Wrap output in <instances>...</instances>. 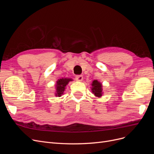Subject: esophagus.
I'll use <instances>...</instances> for the list:
<instances>
[{"instance_id":"34e87169","label":"esophagus","mask_w":154,"mask_h":154,"mask_svg":"<svg viewBox=\"0 0 154 154\" xmlns=\"http://www.w3.org/2000/svg\"><path fill=\"white\" fill-rule=\"evenodd\" d=\"M76 80L77 81H82L83 80V76L82 75H76Z\"/></svg>"}]
</instances>
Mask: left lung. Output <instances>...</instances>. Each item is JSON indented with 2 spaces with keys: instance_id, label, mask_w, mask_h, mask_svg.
<instances>
[{
  "instance_id": "1",
  "label": "left lung",
  "mask_w": 154,
  "mask_h": 154,
  "mask_svg": "<svg viewBox=\"0 0 154 154\" xmlns=\"http://www.w3.org/2000/svg\"><path fill=\"white\" fill-rule=\"evenodd\" d=\"M92 91L96 96L101 97L102 95V85L97 80H94L92 84Z\"/></svg>"
}]
</instances>
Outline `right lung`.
Listing matches in <instances>:
<instances>
[{"label":"right lung","instance_id":"obj_1","mask_svg":"<svg viewBox=\"0 0 154 154\" xmlns=\"http://www.w3.org/2000/svg\"><path fill=\"white\" fill-rule=\"evenodd\" d=\"M70 81H72L71 79L70 78H62L58 80L57 84V93H56L57 95L56 96H58L59 97L61 96L65 91L66 85Z\"/></svg>","mask_w":154,"mask_h":154}]
</instances>
